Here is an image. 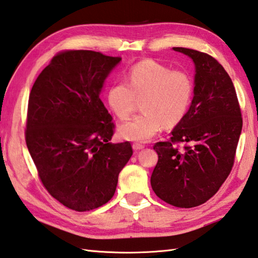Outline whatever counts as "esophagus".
<instances>
[{
	"label": "esophagus",
	"instance_id": "1",
	"mask_svg": "<svg viewBox=\"0 0 258 258\" xmlns=\"http://www.w3.org/2000/svg\"><path fill=\"white\" fill-rule=\"evenodd\" d=\"M144 146H145V145H144V144H142V143H133V149H134L135 151L143 149Z\"/></svg>",
	"mask_w": 258,
	"mask_h": 258
}]
</instances>
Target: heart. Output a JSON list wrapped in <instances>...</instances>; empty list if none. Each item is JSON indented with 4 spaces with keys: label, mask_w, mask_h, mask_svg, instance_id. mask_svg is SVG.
Here are the masks:
<instances>
[{
    "label": "heart",
    "mask_w": 258,
    "mask_h": 258,
    "mask_svg": "<svg viewBox=\"0 0 258 258\" xmlns=\"http://www.w3.org/2000/svg\"><path fill=\"white\" fill-rule=\"evenodd\" d=\"M127 82L118 80L109 86L106 100L119 119L130 118L141 103L140 114L119 126L124 139L145 142L165 126L183 119L194 94V82L183 70H172L154 60H142L127 73Z\"/></svg>",
    "instance_id": "obj_1"
}]
</instances>
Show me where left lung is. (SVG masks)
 <instances>
[{"label": "left lung", "mask_w": 258, "mask_h": 258, "mask_svg": "<svg viewBox=\"0 0 258 258\" xmlns=\"http://www.w3.org/2000/svg\"><path fill=\"white\" fill-rule=\"evenodd\" d=\"M173 50L194 60L195 96L170 140L153 146L159 160L151 185L166 204L192 208L209 200L229 175L243 117L234 84L223 66L198 50Z\"/></svg>", "instance_id": "left-lung-1"}]
</instances>
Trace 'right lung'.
Wrapping results in <instances>:
<instances>
[{
    "instance_id": "add662e5",
    "label": "right lung",
    "mask_w": 258,
    "mask_h": 258,
    "mask_svg": "<svg viewBox=\"0 0 258 258\" xmlns=\"http://www.w3.org/2000/svg\"><path fill=\"white\" fill-rule=\"evenodd\" d=\"M120 59L92 50H62L30 93L28 150L44 188L69 209L89 211L108 203L133 154L130 142H109L115 124L99 97Z\"/></svg>"
}]
</instances>
